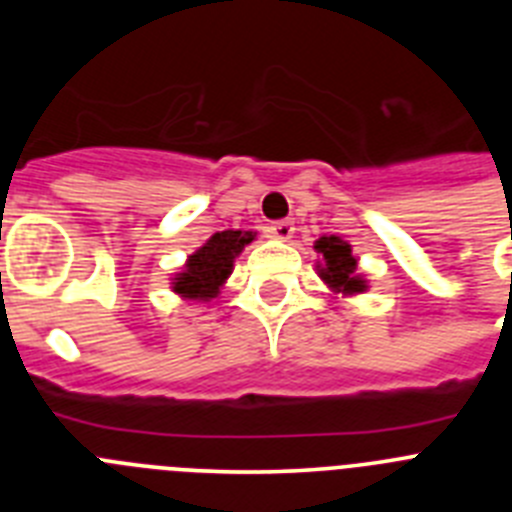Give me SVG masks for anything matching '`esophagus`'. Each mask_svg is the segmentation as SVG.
I'll list each match as a JSON object with an SVG mask.
<instances>
[{
    "label": "esophagus",
    "instance_id": "obj_1",
    "mask_svg": "<svg viewBox=\"0 0 512 512\" xmlns=\"http://www.w3.org/2000/svg\"><path fill=\"white\" fill-rule=\"evenodd\" d=\"M271 238H277V241H289L292 235H295V223L292 220H279L269 228Z\"/></svg>",
    "mask_w": 512,
    "mask_h": 512
}]
</instances>
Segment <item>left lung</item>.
<instances>
[{
    "instance_id": "8db88e82",
    "label": "left lung",
    "mask_w": 512,
    "mask_h": 512,
    "mask_svg": "<svg viewBox=\"0 0 512 512\" xmlns=\"http://www.w3.org/2000/svg\"><path fill=\"white\" fill-rule=\"evenodd\" d=\"M312 248L320 253V259L315 261L318 277L333 295L354 297L369 289V279L359 271V256H354L351 243L343 241L341 235H320Z\"/></svg>"
}]
</instances>
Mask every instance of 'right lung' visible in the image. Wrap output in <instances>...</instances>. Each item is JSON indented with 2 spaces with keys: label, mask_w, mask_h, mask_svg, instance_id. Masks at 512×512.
I'll use <instances>...</instances> for the list:
<instances>
[{
  "label": "right lung",
  "mask_w": 512,
  "mask_h": 512,
  "mask_svg": "<svg viewBox=\"0 0 512 512\" xmlns=\"http://www.w3.org/2000/svg\"><path fill=\"white\" fill-rule=\"evenodd\" d=\"M253 241L256 230H220L210 235L192 256H187L182 269L171 274V292L192 302L215 300L233 274L235 259Z\"/></svg>",
  "instance_id": "right-lung-1"
}]
</instances>
